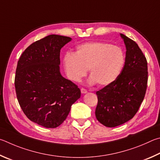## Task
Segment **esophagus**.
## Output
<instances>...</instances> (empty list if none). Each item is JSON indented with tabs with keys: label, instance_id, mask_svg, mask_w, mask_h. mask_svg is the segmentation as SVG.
Masks as SVG:
<instances>
[{
	"label": "esophagus",
	"instance_id": "esophagus-1",
	"mask_svg": "<svg viewBox=\"0 0 160 160\" xmlns=\"http://www.w3.org/2000/svg\"><path fill=\"white\" fill-rule=\"evenodd\" d=\"M81 92H82V93L85 94V93H87L88 91H87V90H86V89L83 88H81Z\"/></svg>",
	"mask_w": 160,
	"mask_h": 160
}]
</instances>
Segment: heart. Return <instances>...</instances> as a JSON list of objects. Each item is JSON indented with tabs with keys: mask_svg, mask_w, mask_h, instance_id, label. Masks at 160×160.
Returning a JSON list of instances; mask_svg holds the SVG:
<instances>
[{
	"mask_svg": "<svg viewBox=\"0 0 160 160\" xmlns=\"http://www.w3.org/2000/svg\"><path fill=\"white\" fill-rule=\"evenodd\" d=\"M67 77L79 82L89 69V84L101 86L115 82L124 68L125 55L121 48L103 41L86 42L76 47L75 52H67L63 59Z\"/></svg>",
	"mask_w": 160,
	"mask_h": 160,
	"instance_id": "b5f03b06",
	"label": "heart"
}]
</instances>
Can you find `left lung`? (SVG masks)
I'll list each match as a JSON object with an SVG mask.
<instances>
[{
	"mask_svg": "<svg viewBox=\"0 0 160 160\" xmlns=\"http://www.w3.org/2000/svg\"><path fill=\"white\" fill-rule=\"evenodd\" d=\"M120 36L127 49L124 68L115 82L96 92V117L107 127H115L132 119L147 88L146 58L135 41L122 33Z\"/></svg>",
	"mask_w": 160,
	"mask_h": 160,
	"instance_id": "8db88e82",
	"label": "left lung"
}]
</instances>
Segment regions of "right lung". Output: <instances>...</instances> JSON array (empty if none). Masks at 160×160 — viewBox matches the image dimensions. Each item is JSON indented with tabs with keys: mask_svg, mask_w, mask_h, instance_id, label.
<instances>
[{
	"mask_svg": "<svg viewBox=\"0 0 160 160\" xmlns=\"http://www.w3.org/2000/svg\"><path fill=\"white\" fill-rule=\"evenodd\" d=\"M72 41L52 34L34 42L19 58L15 78L19 104L31 121L46 128H56L68 115L81 91L60 71V53Z\"/></svg>",
	"mask_w": 160,
	"mask_h": 160,
	"instance_id": "right-lung-1",
	"label": "right lung"
}]
</instances>
